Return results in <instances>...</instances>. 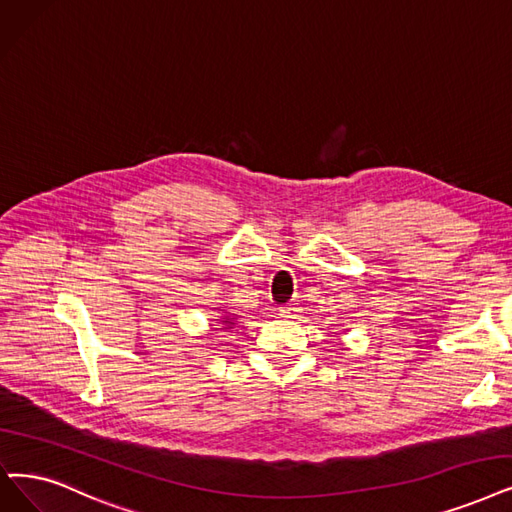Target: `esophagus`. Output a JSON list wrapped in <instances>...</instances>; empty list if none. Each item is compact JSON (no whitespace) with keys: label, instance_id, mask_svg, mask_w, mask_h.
<instances>
[{"label":"esophagus","instance_id":"34e87169","mask_svg":"<svg viewBox=\"0 0 512 512\" xmlns=\"http://www.w3.org/2000/svg\"><path fill=\"white\" fill-rule=\"evenodd\" d=\"M300 313V304L294 300V302H288V304H283V306H279V315L281 317H285V319H292V317H296Z\"/></svg>","mask_w":512,"mask_h":512}]
</instances>
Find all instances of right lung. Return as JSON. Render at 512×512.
I'll return each instance as SVG.
<instances>
[{
  "mask_svg": "<svg viewBox=\"0 0 512 512\" xmlns=\"http://www.w3.org/2000/svg\"><path fill=\"white\" fill-rule=\"evenodd\" d=\"M222 323H227V325H233V319H229V317H224V321ZM227 330H229V327H227Z\"/></svg>",
  "mask_w": 512,
  "mask_h": 512,
  "instance_id": "right-lung-1",
  "label": "right lung"
}]
</instances>
